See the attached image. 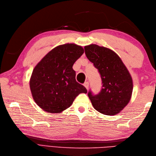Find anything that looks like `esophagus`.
Segmentation results:
<instances>
[{
  "mask_svg": "<svg viewBox=\"0 0 156 156\" xmlns=\"http://www.w3.org/2000/svg\"><path fill=\"white\" fill-rule=\"evenodd\" d=\"M84 86L86 88L88 89V87H89V83H88V82H84Z\"/></svg>",
  "mask_w": 156,
  "mask_h": 156,
  "instance_id": "1",
  "label": "esophagus"
}]
</instances>
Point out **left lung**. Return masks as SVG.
<instances>
[{"mask_svg": "<svg viewBox=\"0 0 156 156\" xmlns=\"http://www.w3.org/2000/svg\"><path fill=\"white\" fill-rule=\"evenodd\" d=\"M85 54L98 69L102 79V89L88 96L97 111L106 115L120 112L130 101L133 92L131 74L119 56L111 49L90 44L84 47Z\"/></svg>", "mask_w": 156, "mask_h": 156, "instance_id": "left-lung-1", "label": "left lung"}]
</instances>
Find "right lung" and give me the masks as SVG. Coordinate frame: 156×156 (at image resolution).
Wrapping results in <instances>:
<instances>
[{"mask_svg":"<svg viewBox=\"0 0 156 156\" xmlns=\"http://www.w3.org/2000/svg\"><path fill=\"white\" fill-rule=\"evenodd\" d=\"M84 54L74 44L57 46L46 54L33 70L29 85L35 102L43 110L59 113L72 105L80 93H87L76 80L72 66Z\"/></svg>","mask_w":156,"mask_h":156,"instance_id":"right-lung-1","label":"right lung"}]
</instances>
